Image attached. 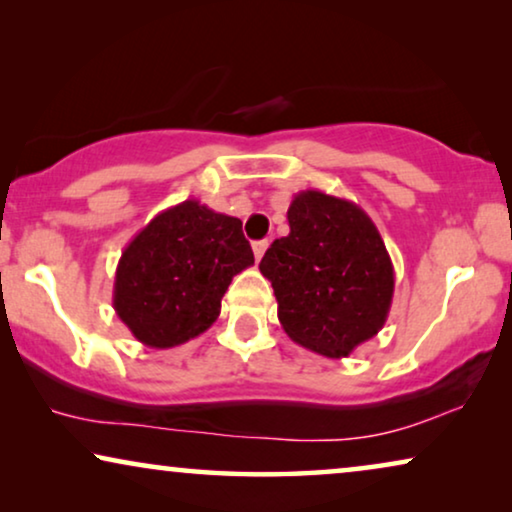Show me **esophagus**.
I'll return each instance as SVG.
<instances>
[{
    "label": "esophagus",
    "instance_id": "1",
    "mask_svg": "<svg viewBox=\"0 0 512 512\" xmlns=\"http://www.w3.org/2000/svg\"><path fill=\"white\" fill-rule=\"evenodd\" d=\"M265 249H268V240L254 242V256H256V261H261L263 254H265Z\"/></svg>",
    "mask_w": 512,
    "mask_h": 512
}]
</instances>
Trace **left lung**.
<instances>
[{
	"instance_id": "left-lung-1",
	"label": "left lung",
	"mask_w": 512,
	"mask_h": 512,
	"mask_svg": "<svg viewBox=\"0 0 512 512\" xmlns=\"http://www.w3.org/2000/svg\"><path fill=\"white\" fill-rule=\"evenodd\" d=\"M286 219L289 235L258 265L275 289L279 324L310 352L349 356L382 331L394 298L380 230L359 205L321 191H300Z\"/></svg>"
}]
</instances>
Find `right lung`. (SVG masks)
<instances>
[{"mask_svg": "<svg viewBox=\"0 0 512 512\" xmlns=\"http://www.w3.org/2000/svg\"><path fill=\"white\" fill-rule=\"evenodd\" d=\"M254 265L242 221L184 200L132 237L114 279V310L146 347L198 338L221 312L237 272Z\"/></svg>", "mask_w": 512, "mask_h": 512, "instance_id": "right-lung-1", "label": "right lung"}]
</instances>
